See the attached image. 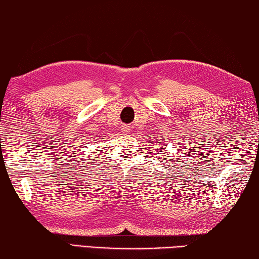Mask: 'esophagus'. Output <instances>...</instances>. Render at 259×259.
Segmentation results:
<instances>
[{"instance_id":"1","label":"esophagus","mask_w":259,"mask_h":259,"mask_svg":"<svg viewBox=\"0 0 259 259\" xmlns=\"http://www.w3.org/2000/svg\"><path fill=\"white\" fill-rule=\"evenodd\" d=\"M122 133H123L124 135H126V134H129L130 133V128H129V125H123V126H122Z\"/></svg>"}]
</instances>
